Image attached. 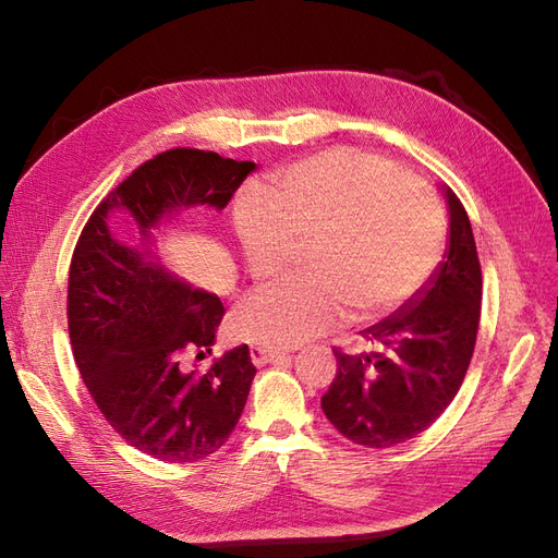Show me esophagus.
Segmentation results:
<instances>
[{
	"label": "esophagus",
	"instance_id": "esophagus-1",
	"mask_svg": "<svg viewBox=\"0 0 558 558\" xmlns=\"http://www.w3.org/2000/svg\"><path fill=\"white\" fill-rule=\"evenodd\" d=\"M279 349H272V347H263V344H251V361L253 365H267V363H275L277 359H281Z\"/></svg>",
	"mask_w": 558,
	"mask_h": 558
}]
</instances>
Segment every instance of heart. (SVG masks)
<instances>
[{
	"label": "heart",
	"mask_w": 558,
	"mask_h": 558,
	"mask_svg": "<svg viewBox=\"0 0 558 558\" xmlns=\"http://www.w3.org/2000/svg\"><path fill=\"white\" fill-rule=\"evenodd\" d=\"M248 272L267 281L305 246L300 279L248 298L234 324L248 340L295 347L349 316L398 310L440 260L445 218L424 183L356 150H328L234 202Z\"/></svg>",
	"instance_id": "1"
}]
</instances>
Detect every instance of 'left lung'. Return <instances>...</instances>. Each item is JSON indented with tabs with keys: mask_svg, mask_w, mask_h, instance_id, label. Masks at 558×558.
<instances>
[{
	"mask_svg": "<svg viewBox=\"0 0 558 558\" xmlns=\"http://www.w3.org/2000/svg\"><path fill=\"white\" fill-rule=\"evenodd\" d=\"M449 214L442 263L391 316L361 330L365 349L335 351L337 375L320 410L347 440L388 449L424 433L459 393L475 351L482 269L461 199Z\"/></svg>",
	"mask_w": 558,
	"mask_h": 558,
	"instance_id": "1",
	"label": "left lung"
}]
</instances>
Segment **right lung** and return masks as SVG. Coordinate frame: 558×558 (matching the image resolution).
<instances>
[{
    "mask_svg": "<svg viewBox=\"0 0 558 558\" xmlns=\"http://www.w3.org/2000/svg\"><path fill=\"white\" fill-rule=\"evenodd\" d=\"M251 172L256 162L214 150H165L102 199L74 248L66 318L78 373L109 426L167 463L207 459L228 442L256 367L246 344L199 363L226 307L162 263L154 230L179 209H226ZM116 210L133 216L137 245L112 238Z\"/></svg>",
    "mask_w": 558,
    "mask_h": 558,
    "instance_id": "right-lung-1",
    "label": "right lung"
}]
</instances>
